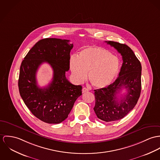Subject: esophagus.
Returning a JSON list of instances; mask_svg holds the SVG:
<instances>
[{
	"label": "esophagus",
	"instance_id": "1",
	"mask_svg": "<svg viewBox=\"0 0 160 160\" xmlns=\"http://www.w3.org/2000/svg\"><path fill=\"white\" fill-rule=\"evenodd\" d=\"M88 91V89L87 88H82V92L83 93V92H87Z\"/></svg>",
	"mask_w": 160,
	"mask_h": 160
}]
</instances>
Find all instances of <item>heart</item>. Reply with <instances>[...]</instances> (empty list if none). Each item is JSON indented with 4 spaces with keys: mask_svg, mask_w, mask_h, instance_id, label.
Segmentation results:
<instances>
[{
    "mask_svg": "<svg viewBox=\"0 0 160 160\" xmlns=\"http://www.w3.org/2000/svg\"><path fill=\"white\" fill-rule=\"evenodd\" d=\"M120 68L119 59L99 47H88L80 52L78 57L72 56L70 69L77 83L83 82L87 78L96 88L109 85L117 75Z\"/></svg>",
    "mask_w": 160,
    "mask_h": 160,
    "instance_id": "1",
    "label": "heart"
}]
</instances>
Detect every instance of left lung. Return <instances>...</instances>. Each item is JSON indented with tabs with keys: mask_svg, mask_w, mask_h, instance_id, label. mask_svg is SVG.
<instances>
[{
	"mask_svg": "<svg viewBox=\"0 0 160 160\" xmlns=\"http://www.w3.org/2000/svg\"><path fill=\"white\" fill-rule=\"evenodd\" d=\"M123 59V64L118 78L105 88L94 90V112L100 120L110 122L122 119L136 105L141 91L142 66L132 50L126 45L108 41ZM122 88L127 93L120 98H117Z\"/></svg>",
	"mask_w": 160,
	"mask_h": 160,
	"instance_id": "8db88e82",
	"label": "left lung"
}]
</instances>
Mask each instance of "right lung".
<instances>
[{
  "mask_svg": "<svg viewBox=\"0 0 160 160\" xmlns=\"http://www.w3.org/2000/svg\"><path fill=\"white\" fill-rule=\"evenodd\" d=\"M70 40L47 38L39 40L24 57L20 66L18 88L21 97L31 113L41 121L58 124L65 120L77 99L81 85H74L66 77L70 68ZM48 62L54 71L52 82L43 89L37 85L36 73Z\"/></svg>",
  "mask_w": 160,
  "mask_h": 160,
  "instance_id": "obj_1",
  "label": "right lung"
}]
</instances>
